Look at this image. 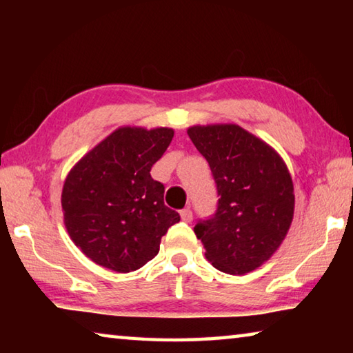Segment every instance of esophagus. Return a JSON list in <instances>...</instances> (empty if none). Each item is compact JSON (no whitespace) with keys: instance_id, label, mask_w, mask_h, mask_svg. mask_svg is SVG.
<instances>
[{"instance_id":"34e87169","label":"esophagus","mask_w":353,"mask_h":353,"mask_svg":"<svg viewBox=\"0 0 353 353\" xmlns=\"http://www.w3.org/2000/svg\"><path fill=\"white\" fill-rule=\"evenodd\" d=\"M181 218L183 223H191V219H193V212H191L190 208H183V210H181Z\"/></svg>"}]
</instances>
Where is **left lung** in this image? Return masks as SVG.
<instances>
[{
  "label": "left lung",
  "mask_w": 353,
  "mask_h": 353,
  "mask_svg": "<svg viewBox=\"0 0 353 353\" xmlns=\"http://www.w3.org/2000/svg\"><path fill=\"white\" fill-rule=\"evenodd\" d=\"M210 165L218 188L214 216L194 234L216 270L241 276L268 261L288 234L294 187L272 146L238 124H207L187 130Z\"/></svg>",
  "instance_id": "1"
}]
</instances>
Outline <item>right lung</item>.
Here are the masks:
<instances>
[{
  "instance_id": "right-lung-1",
  "label": "right lung",
  "mask_w": 353,
  "mask_h": 353,
  "mask_svg": "<svg viewBox=\"0 0 353 353\" xmlns=\"http://www.w3.org/2000/svg\"><path fill=\"white\" fill-rule=\"evenodd\" d=\"M174 137L171 128L123 126L70 170L62 190L63 224L82 254L117 272L140 270L159 254L179 213L151 168Z\"/></svg>"
}]
</instances>
